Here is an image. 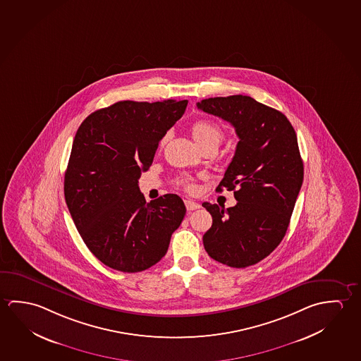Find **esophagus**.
Listing matches in <instances>:
<instances>
[{"instance_id":"obj_1","label":"esophagus","mask_w":361,"mask_h":361,"mask_svg":"<svg viewBox=\"0 0 361 361\" xmlns=\"http://www.w3.org/2000/svg\"><path fill=\"white\" fill-rule=\"evenodd\" d=\"M185 207L188 209V212H192L196 209H200V204H197V202L192 200H185Z\"/></svg>"}]
</instances>
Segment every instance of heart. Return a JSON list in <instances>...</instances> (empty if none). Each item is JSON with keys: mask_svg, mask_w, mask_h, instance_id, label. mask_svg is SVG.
Masks as SVG:
<instances>
[{"mask_svg": "<svg viewBox=\"0 0 361 361\" xmlns=\"http://www.w3.org/2000/svg\"><path fill=\"white\" fill-rule=\"evenodd\" d=\"M191 133L195 138L196 142L199 143L202 148L210 147V146L218 148L219 143L221 142L224 138L223 127L212 119L195 121L191 126ZM165 140L166 138L162 140V143L165 142ZM178 183L188 191H194L195 189V181L189 176L178 178Z\"/></svg>", "mask_w": 361, "mask_h": 361, "instance_id": "b5f03b06", "label": "heart"}]
</instances>
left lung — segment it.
<instances>
[{
    "label": "left lung",
    "instance_id": "8db88e82",
    "mask_svg": "<svg viewBox=\"0 0 361 361\" xmlns=\"http://www.w3.org/2000/svg\"><path fill=\"white\" fill-rule=\"evenodd\" d=\"M196 106L229 122L239 137L216 188L233 190L237 205L202 204L213 216L204 247L226 266H253L282 242L301 190L303 162L295 130L283 113L248 95L209 98Z\"/></svg>",
    "mask_w": 361,
    "mask_h": 361
}]
</instances>
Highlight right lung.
Segmentation results:
<instances>
[{"instance_id": "right-lung-1", "label": "right lung", "mask_w": 361, "mask_h": 361, "mask_svg": "<svg viewBox=\"0 0 361 361\" xmlns=\"http://www.w3.org/2000/svg\"><path fill=\"white\" fill-rule=\"evenodd\" d=\"M188 101H122L89 114L78 128L64 195L80 237L103 264L142 272L166 255L186 207L166 194L146 202L138 178Z\"/></svg>"}]
</instances>
